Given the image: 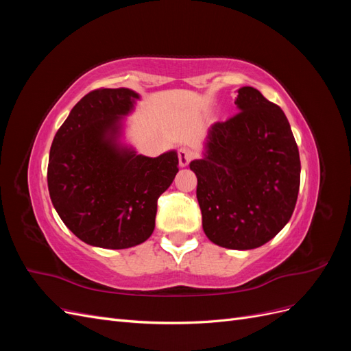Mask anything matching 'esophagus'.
<instances>
[{
  "label": "esophagus",
  "mask_w": 351,
  "mask_h": 351,
  "mask_svg": "<svg viewBox=\"0 0 351 351\" xmlns=\"http://www.w3.org/2000/svg\"><path fill=\"white\" fill-rule=\"evenodd\" d=\"M193 158H195V152L190 149V147H186V146L180 147V151H178V162H180V165H182V167L189 165V162L192 161Z\"/></svg>",
  "instance_id": "34e87169"
}]
</instances>
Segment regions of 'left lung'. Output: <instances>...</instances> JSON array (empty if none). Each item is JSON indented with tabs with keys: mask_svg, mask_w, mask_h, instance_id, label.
I'll list each match as a JSON object with an SVG mask.
<instances>
[{
	"mask_svg": "<svg viewBox=\"0 0 351 351\" xmlns=\"http://www.w3.org/2000/svg\"><path fill=\"white\" fill-rule=\"evenodd\" d=\"M239 112L210 125L205 156L190 162L206 237L249 250L274 239L293 215L300 156L278 105L254 88L239 89Z\"/></svg>",
	"mask_w": 351,
	"mask_h": 351,
	"instance_id": "8db88e82",
	"label": "left lung"
}]
</instances>
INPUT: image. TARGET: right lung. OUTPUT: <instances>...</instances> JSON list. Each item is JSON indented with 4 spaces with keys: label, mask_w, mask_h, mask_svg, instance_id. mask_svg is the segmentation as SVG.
<instances>
[{
    "label": "right lung",
    "mask_w": 351,
    "mask_h": 351,
    "mask_svg": "<svg viewBox=\"0 0 351 351\" xmlns=\"http://www.w3.org/2000/svg\"><path fill=\"white\" fill-rule=\"evenodd\" d=\"M136 92L95 89L74 105L49 151L48 190L60 218L90 246L127 249L151 237L156 202L178 173V156L137 155L117 143Z\"/></svg>",
    "instance_id": "1"
}]
</instances>
